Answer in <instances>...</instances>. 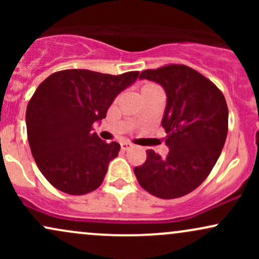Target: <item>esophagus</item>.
Wrapping results in <instances>:
<instances>
[{"mask_svg":"<svg viewBox=\"0 0 259 259\" xmlns=\"http://www.w3.org/2000/svg\"><path fill=\"white\" fill-rule=\"evenodd\" d=\"M132 146H133V145L129 144V142H121V144H120V148H121V150H123V151L129 150V148L132 147Z\"/></svg>","mask_w":259,"mask_h":259,"instance_id":"esophagus-1","label":"esophagus"}]
</instances>
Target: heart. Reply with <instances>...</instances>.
<instances>
[{"label":"heart","mask_w":259,"mask_h":259,"mask_svg":"<svg viewBox=\"0 0 259 259\" xmlns=\"http://www.w3.org/2000/svg\"><path fill=\"white\" fill-rule=\"evenodd\" d=\"M154 91H162L158 85L152 84V82H146L141 86V95L148 94V92H154Z\"/></svg>","instance_id":"b5f03b06"}]
</instances>
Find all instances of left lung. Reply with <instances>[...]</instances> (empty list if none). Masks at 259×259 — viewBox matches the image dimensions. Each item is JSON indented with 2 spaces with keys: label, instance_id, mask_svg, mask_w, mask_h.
<instances>
[{
  "label": "left lung",
  "instance_id": "1",
  "mask_svg": "<svg viewBox=\"0 0 259 259\" xmlns=\"http://www.w3.org/2000/svg\"><path fill=\"white\" fill-rule=\"evenodd\" d=\"M139 79L164 89L162 118L167 157L147 150L146 162L134 169L139 184L156 197L170 200L194 191L209 175L228 135V106L219 89L186 65L144 70Z\"/></svg>",
  "mask_w": 259,
  "mask_h": 259
}]
</instances>
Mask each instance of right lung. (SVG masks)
Masks as SVG:
<instances>
[{
    "instance_id": "1",
    "label": "right lung",
    "mask_w": 259,
    "mask_h": 259,
    "mask_svg": "<svg viewBox=\"0 0 259 259\" xmlns=\"http://www.w3.org/2000/svg\"><path fill=\"white\" fill-rule=\"evenodd\" d=\"M139 72L111 75L88 69L53 73L26 107V132L38 169L49 183L69 195H85L102 184L120 145L94 133L115 97Z\"/></svg>"
}]
</instances>
